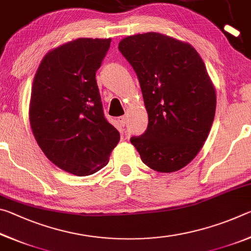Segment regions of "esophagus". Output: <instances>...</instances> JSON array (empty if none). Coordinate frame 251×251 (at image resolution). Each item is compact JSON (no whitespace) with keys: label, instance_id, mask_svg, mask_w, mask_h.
<instances>
[{"label":"esophagus","instance_id":"obj_1","mask_svg":"<svg viewBox=\"0 0 251 251\" xmlns=\"http://www.w3.org/2000/svg\"><path fill=\"white\" fill-rule=\"evenodd\" d=\"M126 121H127V118L125 117V116H121V117H118V122L121 123V125H123V126H125L126 125Z\"/></svg>","mask_w":251,"mask_h":251}]
</instances>
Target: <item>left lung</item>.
<instances>
[{
  "label": "left lung",
  "instance_id": "8db88e82",
  "mask_svg": "<svg viewBox=\"0 0 251 251\" xmlns=\"http://www.w3.org/2000/svg\"><path fill=\"white\" fill-rule=\"evenodd\" d=\"M118 50L136 72L148 114L146 131L130 143L154 171H179L201 150L215 118L205 63L190 44L155 32L127 36Z\"/></svg>",
  "mask_w": 251,
  "mask_h": 251
}]
</instances>
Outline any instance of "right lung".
<instances>
[{
    "label": "right lung",
    "mask_w": 251,
    "mask_h": 251,
    "mask_svg": "<svg viewBox=\"0 0 251 251\" xmlns=\"http://www.w3.org/2000/svg\"><path fill=\"white\" fill-rule=\"evenodd\" d=\"M110 39H77L45 55L33 80L29 124L45 156L76 176L106 166L120 133L104 116L96 72Z\"/></svg>",
    "instance_id": "right-lung-1"
}]
</instances>
